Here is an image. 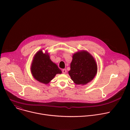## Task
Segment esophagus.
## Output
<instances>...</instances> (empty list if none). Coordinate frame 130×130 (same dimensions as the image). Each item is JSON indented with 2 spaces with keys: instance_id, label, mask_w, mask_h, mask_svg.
I'll return each mask as SVG.
<instances>
[{
  "instance_id": "1",
  "label": "esophagus",
  "mask_w": 130,
  "mask_h": 130,
  "mask_svg": "<svg viewBox=\"0 0 130 130\" xmlns=\"http://www.w3.org/2000/svg\"><path fill=\"white\" fill-rule=\"evenodd\" d=\"M62 72L64 73V74H65L66 72H67V70L66 69H63L62 70Z\"/></svg>"
}]
</instances>
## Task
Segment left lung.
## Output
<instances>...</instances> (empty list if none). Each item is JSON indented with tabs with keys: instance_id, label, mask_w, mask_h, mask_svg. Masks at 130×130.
<instances>
[{
	"instance_id": "obj_1",
	"label": "left lung",
	"mask_w": 130,
	"mask_h": 130,
	"mask_svg": "<svg viewBox=\"0 0 130 130\" xmlns=\"http://www.w3.org/2000/svg\"><path fill=\"white\" fill-rule=\"evenodd\" d=\"M97 70L94 58L87 51L81 50L73 54L68 73L75 84L84 85L93 80Z\"/></svg>"
}]
</instances>
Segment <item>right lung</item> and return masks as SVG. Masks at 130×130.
<instances>
[{"mask_svg":"<svg viewBox=\"0 0 130 130\" xmlns=\"http://www.w3.org/2000/svg\"><path fill=\"white\" fill-rule=\"evenodd\" d=\"M31 72L33 78L39 82L48 84L57 74L62 73L57 65L50 59L49 53H43L42 50L37 52L33 57Z\"/></svg>","mask_w":130,"mask_h":130,"instance_id":"1","label":"right lung"}]
</instances>
